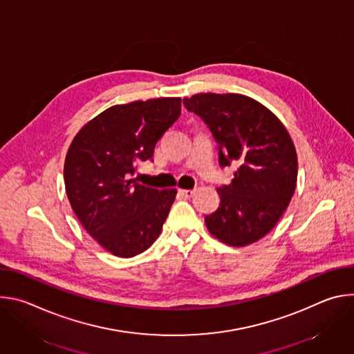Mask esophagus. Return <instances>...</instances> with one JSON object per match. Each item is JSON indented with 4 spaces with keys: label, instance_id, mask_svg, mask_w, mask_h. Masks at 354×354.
<instances>
[{
    "label": "esophagus",
    "instance_id": "esophagus-1",
    "mask_svg": "<svg viewBox=\"0 0 354 354\" xmlns=\"http://www.w3.org/2000/svg\"><path fill=\"white\" fill-rule=\"evenodd\" d=\"M179 194L186 197V198H189V197H192L194 194V190L193 189H179Z\"/></svg>",
    "mask_w": 354,
    "mask_h": 354
}]
</instances>
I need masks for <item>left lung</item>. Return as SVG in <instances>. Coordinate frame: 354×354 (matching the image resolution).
Masks as SVG:
<instances>
[{"label": "left lung", "instance_id": "1", "mask_svg": "<svg viewBox=\"0 0 354 354\" xmlns=\"http://www.w3.org/2000/svg\"><path fill=\"white\" fill-rule=\"evenodd\" d=\"M183 104L210 127L220 164L239 167L231 183L217 189L220 206L205 217L209 232L230 246L259 241L277 224L297 185V153L287 129L241 93H197Z\"/></svg>", "mask_w": 354, "mask_h": 354}]
</instances>
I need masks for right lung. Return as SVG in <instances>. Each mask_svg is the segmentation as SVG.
I'll list each match as a JSON object with an SVG mask.
<instances>
[{
  "label": "right lung",
  "mask_w": 354,
  "mask_h": 354,
  "mask_svg": "<svg viewBox=\"0 0 354 354\" xmlns=\"http://www.w3.org/2000/svg\"><path fill=\"white\" fill-rule=\"evenodd\" d=\"M180 97L115 105L73 138L64 183L70 205L88 234L119 258L136 257L162 231L176 189L140 185L138 161L151 160L164 133L180 116Z\"/></svg>",
  "instance_id": "obj_1"
}]
</instances>
